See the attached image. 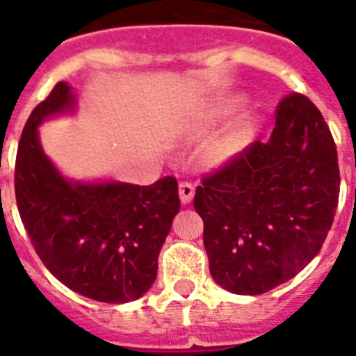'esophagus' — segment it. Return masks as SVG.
<instances>
[{
  "mask_svg": "<svg viewBox=\"0 0 356 356\" xmlns=\"http://www.w3.org/2000/svg\"><path fill=\"white\" fill-rule=\"evenodd\" d=\"M180 201L184 203V205H188L191 201H193L194 197V187L191 184H187V181H181L180 184Z\"/></svg>",
  "mask_w": 356,
  "mask_h": 356,
  "instance_id": "esophagus-1",
  "label": "esophagus"
}]
</instances>
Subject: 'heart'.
I'll return each mask as SVG.
<instances>
[{
	"label": "heart",
	"instance_id": "b5f03b06",
	"mask_svg": "<svg viewBox=\"0 0 356 356\" xmlns=\"http://www.w3.org/2000/svg\"><path fill=\"white\" fill-rule=\"evenodd\" d=\"M244 103H246V99L241 96L226 97V99L216 103V105L210 108L209 119L212 122H219L222 121V119L232 118V115L237 114L238 110L244 106ZM253 135H254V121L251 118H242L241 121L235 122L234 127L226 131L225 137H222V139L213 146L212 153H210L213 162H219V163L228 162V160L241 155L242 151L246 149L248 144L251 143Z\"/></svg>",
	"mask_w": 356,
	"mask_h": 356
}]
</instances>
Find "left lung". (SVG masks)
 Here are the masks:
<instances>
[{"mask_svg":"<svg viewBox=\"0 0 356 356\" xmlns=\"http://www.w3.org/2000/svg\"><path fill=\"white\" fill-rule=\"evenodd\" d=\"M337 147L303 94L280 102L267 143L205 176L194 196L210 275L234 294H264L319 253L339 203Z\"/></svg>","mask_w":356,"mask_h":356,"instance_id":"8db88e82","label":"left lung"}]
</instances>
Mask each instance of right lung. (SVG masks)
Segmentation results:
<instances>
[{
  "mask_svg": "<svg viewBox=\"0 0 356 356\" xmlns=\"http://www.w3.org/2000/svg\"><path fill=\"white\" fill-rule=\"evenodd\" d=\"M74 106L72 89L58 81L28 118L15 159L19 216L39 259L65 287L103 303H128L155 282L159 253L180 210L178 181L64 178L44 153L37 128Z\"/></svg>",
  "mask_w": 356,
  "mask_h": 356,
  "instance_id": "right-lung-1",
  "label": "right lung"
}]
</instances>
